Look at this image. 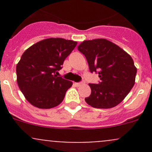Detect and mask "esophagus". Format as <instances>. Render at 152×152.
I'll return each instance as SVG.
<instances>
[{
    "label": "esophagus",
    "instance_id": "34e87169",
    "mask_svg": "<svg viewBox=\"0 0 152 152\" xmlns=\"http://www.w3.org/2000/svg\"><path fill=\"white\" fill-rule=\"evenodd\" d=\"M75 84V85L76 86H77V87H79V86H80V85H83V84H85V82H76V83H74Z\"/></svg>",
    "mask_w": 152,
    "mask_h": 152
}]
</instances>
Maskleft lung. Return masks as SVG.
Returning <instances> with one entry per match:
<instances>
[{
	"label": "left lung",
	"mask_w": 152,
	"mask_h": 152,
	"mask_svg": "<svg viewBox=\"0 0 152 152\" xmlns=\"http://www.w3.org/2000/svg\"><path fill=\"white\" fill-rule=\"evenodd\" d=\"M91 73H99V84H89L91 94L85 102L95 108L109 109L120 104L135 82L137 68L132 58L105 39L85 40L78 46Z\"/></svg>",
	"instance_id": "left-lung-1"
}]
</instances>
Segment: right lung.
Segmentation results:
<instances>
[{
	"instance_id": "right-lung-1",
	"label": "right lung",
	"mask_w": 152,
	"mask_h": 152,
	"mask_svg": "<svg viewBox=\"0 0 152 152\" xmlns=\"http://www.w3.org/2000/svg\"><path fill=\"white\" fill-rule=\"evenodd\" d=\"M77 42L62 38H48L28 48L16 67L20 90L31 104L50 109L63 101L73 83L56 76Z\"/></svg>"
}]
</instances>
